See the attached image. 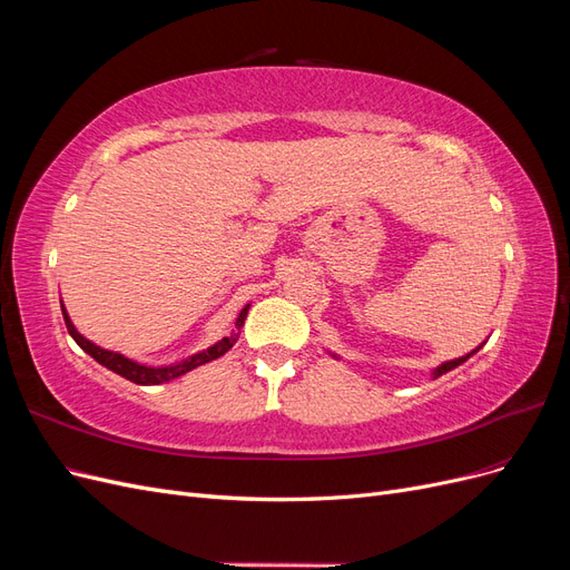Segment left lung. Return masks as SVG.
Returning a JSON list of instances; mask_svg holds the SVG:
<instances>
[{
  "label": "left lung",
  "instance_id": "left-lung-1",
  "mask_svg": "<svg viewBox=\"0 0 570 570\" xmlns=\"http://www.w3.org/2000/svg\"><path fill=\"white\" fill-rule=\"evenodd\" d=\"M482 344H485V342H482ZM482 344H480V347H482ZM480 347H475L471 354H465V356H459V358H454V361H444V364H440L435 371H433V377H440L442 373H450L452 368H456V366H461L463 364V361H469Z\"/></svg>",
  "mask_w": 570,
  "mask_h": 570
}]
</instances>
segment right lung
<instances>
[{
    "label": "right lung",
    "instance_id": "obj_1",
    "mask_svg": "<svg viewBox=\"0 0 570 570\" xmlns=\"http://www.w3.org/2000/svg\"><path fill=\"white\" fill-rule=\"evenodd\" d=\"M61 312H63V321H66L68 333H71V337L78 342V347H80L82 352H88V354L97 361V364L107 366L109 371L118 373L120 377H126V381H130V383H135V385H161V383L174 381V377H180V375L189 373L193 368L209 364V361H214V358L226 354V352L233 347V344L237 342L239 331H243L247 312H249V304L243 308V312H239V316H237V321H235V331H233L228 337H223V340H218L216 344H212V347H206V350H202V352H197V354H193V356H187V358L178 361V364H170V366H145V364H137V361H132V358H128V356H124V354L99 347V344L90 342L88 337H82V335L76 331L73 321L68 318V314H66L63 302H61Z\"/></svg>",
    "mask_w": 570,
    "mask_h": 570
}]
</instances>
